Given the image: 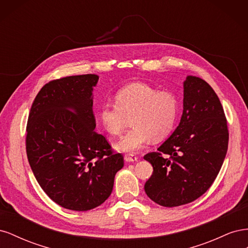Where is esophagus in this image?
<instances>
[{
  "label": "esophagus",
  "mask_w": 248,
  "mask_h": 248,
  "mask_svg": "<svg viewBox=\"0 0 248 248\" xmlns=\"http://www.w3.org/2000/svg\"><path fill=\"white\" fill-rule=\"evenodd\" d=\"M124 159L126 162H134V161H138V157L133 154H129V155H125L124 156Z\"/></svg>",
  "instance_id": "esophagus-1"
}]
</instances>
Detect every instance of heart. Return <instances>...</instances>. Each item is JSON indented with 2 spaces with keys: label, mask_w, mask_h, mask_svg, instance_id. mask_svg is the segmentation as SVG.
I'll return each mask as SVG.
<instances>
[{
  "label": "heart",
  "mask_w": 248,
  "mask_h": 248,
  "mask_svg": "<svg viewBox=\"0 0 248 248\" xmlns=\"http://www.w3.org/2000/svg\"><path fill=\"white\" fill-rule=\"evenodd\" d=\"M115 102L104 101L97 110L102 128L111 136L122 132L128 119L132 128L119 139L115 148L120 152L134 153L152 140L167 138L178 116V101L174 94L147 84L134 82L116 92Z\"/></svg>",
  "instance_id": "1"
}]
</instances>
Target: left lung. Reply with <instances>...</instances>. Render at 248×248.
<instances>
[{
    "mask_svg": "<svg viewBox=\"0 0 248 248\" xmlns=\"http://www.w3.org/2000/svg\"><path fill=\"white\" fill-rule=\"evenodd\" d=\"M183 114L171 136L144 156L153 167L147 196L163 207L188 204L204 194L218 175L229 144L227 119L207 81L188 76L183 82Z\"/></svg>",
    "mask_w": 248,
    "mask_h": 248,
    "instance_id": "obj_1",
    "label": "left lung"
}]
</instances>
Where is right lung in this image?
I'll list each match as a JSON object with an SVG mask.
<instances>
[{"label": "right lung", "mask_w": 248, "mask_h": 248, "mask_svg": "<svg viewBox=\"0 0 248 248\" xmlns=\"http://www.w3.org/2000/svg\"><path fill=\"white\" fill-rule=\"evenodd\" d=\"M96 74L51 80L37 94L27 125L26 148L33 174L63 208L88 211L110 196L123 156L97 133L93 114Z\"/></svg>", "instance_id": "obj_1"}]
</instances>
